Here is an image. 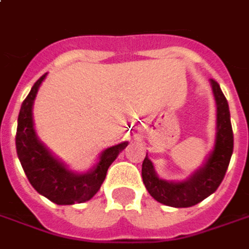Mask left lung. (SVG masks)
<instances>
[{"instance_id":"8db88e82","label":"left lung","mask_w":249,"mask_h":249,"mask_svg":"<svg viewBox=\"0 0 249 249\" xmlns=\"http://www.w3.org/2000/svg\"><path fill=\"white\" fill-rule=\"evenodd\" d=\"M215 105H217V123H215V140L213 151L210 152L202 167L180 182L164 180L155 173L154 164L148 156L142 161V182L148 193L158 202L173 208H190L197 205L210 194H213L221 185L225 177L231 156L233 152V130L231 124V113L225 95L220 85L210 79Z\"/></svg>"}]
</instances>
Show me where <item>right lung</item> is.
Listing matches in <instances>:
<instances>
[{
    "label": "right lung",
    "instance_id": "add662e5",
    "mask_svg": "<svg viewBox=\"0 0 249 249\" xmlns=\"http://www.w3.org/2000/svg\"><path fill=\"white\" fill-rule=\"evenodd\" d=\"M47 74L39 78L24 100L17 120L16 149L29 183L39 194L58 205L86 202L94 197L105 180L107 168L128 142H120L102 151L100 160L88 173H74L48 151L35 132L32 107L40 85Z\"/></svg>",
    "mask_w": 249,
    "mask_h": 249
}]
</instances>
